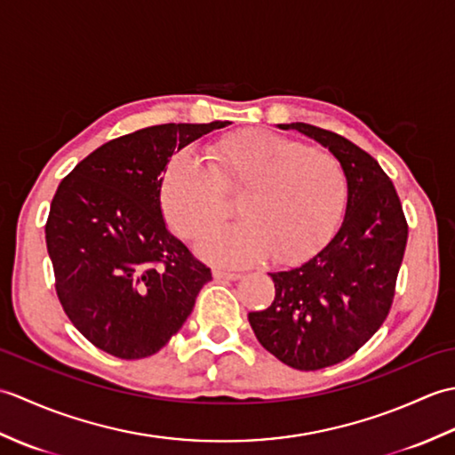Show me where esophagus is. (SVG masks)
<instances>
[{"label": "esophagus", "instance_id": "34e87169", "mask_svg": "<svg viewBox=\"0 0 455 455\" xmlns=\"http://www.w3.org/2000/svg\"><path fill=\"white\" fill-rule=\"evenodd\" d=\"M212 275H215L217 279H228V282H235V279H240V277H243V274H238V272H228V269H220V267H217L215 272H212Z\"/></svg>", "mask_w": 455, "mask_h": 455}]
</instances>
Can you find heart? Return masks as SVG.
I'll return each mask as SVG.
<instances>
[{"label":"heart","instance_id":"1","mask_svg":"<svg viewBox=\"0 0 455 455\" xmlns=\"http://www.w3.org/2000/svg\"><path fill=\"white\" fill-rule=\"evenodd\" d=\"M209 170L191 158L170 162L162 180V209L173 230L197 238L225 217L227 193H244L246 220L207 235L199 252L222 264L275 262L311 254L332 235L346 205L347 180L332 152L267 131L222 137L205 150Z\"/></svg>","mask_w":455,"mask_h":455}]
</instances>
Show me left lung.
Segmentation results:
<instances>
[{"label": "left lung", "instance_id": "obj_1", "mask_svg": "<svg viewBox=\"0 0 455 455\" xmlns=\"http://www.w3.org/2000/svg\"><path fill=\"white\" fill-rule=\"evenodd\" d=\"M323 144L342 162L346 215L334 236L285 272L269 274L275 297L248 315L266 350L301 371L344 362L379 331L395 297L409 227L397 191L370 154L307 123L277 124Z\"/></svg>", "mask_w": 455, "mask_h": 455}]
</instances>
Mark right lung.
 Listing matches in <instances>:
<instances>
[{
    "label": "right lung",
    "mask_w": 455,
    "mask_h": 455,
    "mask_svg": "<svg viewBox=\"0 0 455 455\" xmlns=\"http://www.w3.org/2000/svg\"><path fill=\"white\" fill-rule=\"evenodd\" d=\"M230 121L168 123L105 142L58 186L44 227L56 295L72 324L121 360L170 342L211 269L173 236L160 189L172 154Z\"/></svg>",
    "instance_id": "1"
}]
</instances>
